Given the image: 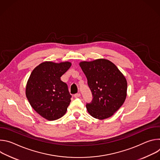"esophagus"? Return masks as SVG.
<instances>
[{
    "label": "esophagus",
    "instance_id": "1",
    "mask_svg": "<svg viewBox=\"0 0 160 160\" xmlns=\"http://www.w3.org/2000/svg\"><path fill=\"white\" fill-rule=\"evenodd\" d=\"M80 96H81V94H80V93H77V94H75L74 95V97H75V98H77L80 97Z\"/></svg>",
    "mask_w": 160,
    "mask_h": 160
}]
</instances>
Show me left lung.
I'll list each match as a JSON object with an SVG mask.
<instances>
[{"label":"left lung","mask_w":160,"mask_h":160,"mask_svg":"<svg viewBox=\"0 0 160 160\" xmlns=\"http://www.w3.org/2000/svg\"><path fill=\"white\" fill-rule=\"evenodd\" d=\"M92 93V102L86 104L92 117L104 120L111 117L124 103L127 82L117 66L106 59L79 63Z\"/></svg>","instance_id":"1"}]
</instances>
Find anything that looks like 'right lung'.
<instances>
[{
	"label": "right lung",
	"mask_w": 160,
	"mask_h": 160,
	"mask_svg": "<svg viewBox=\"0 0 160 160\" xmlns=\"http://www.w3.org/2000/svg\"><path fill=\"white\" fill-rule=\"evenodd\" d=\"M69 61H45L32 71L26 86V96L33 109L43 118L53 121L65 115L72 96L61 76L71 67Z\"/></svg>",
	"instance_id": "add662e5"
}]
</instances>
